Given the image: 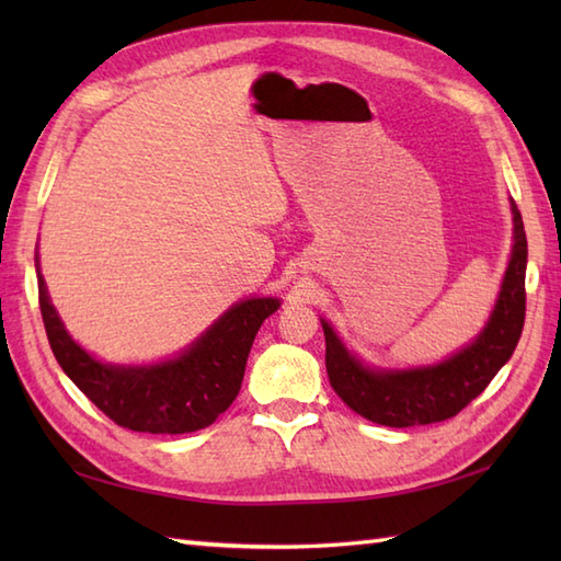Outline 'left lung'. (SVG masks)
<instances>
[{
	"mask_svg": "<svg viewBox=\"0 0 561 561\" xmlns=\"http://www.w3.org/2000/svg\"><path fill=\"white\" fill-rule=\"evenodd\" d=\"M511 214H514V245L492 316L478 337L446 356L444 362L412 368L368 366L344 347L337 332L325 318H320L325 332L330 386L347 408L383 426H420L450 420L490 386L499 368L514 354L526 320L528 241L514 199H511Z\"/></svg>",
	"mask_w": 561,
	"mask_h": 561,
	"instance_id": "1",
	"label": "left lung"
}]
</instances>
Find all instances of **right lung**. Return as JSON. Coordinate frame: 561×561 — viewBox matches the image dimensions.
<instances>
[{
  "label": "right lung",
  "instance_id": "1",
  "mask_svg": "<svg viewBox=\"0 0 561 561\" xmlns=\"http://www.w3.org/2000/svg\"><path fill=\"white\" fill-rule=\"evenodd\" d=\"M38 301L57 364L115 424L147 434H190L231 408L260 325L279 308L274 296L233 304L187 347L157 364H108L71 340L47 294L38 255Z\"/></svg>",
  "mask_w": 561,
  "mask_h": 561
}]
</instances>
